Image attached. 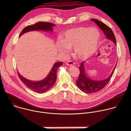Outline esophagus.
Listing matches in <instances>:
<instances>
[{"label": "esophagus", "instance_id": "1", "mask_svg": "<svg viewBox=\"0 0 131 131\" xmlns=\"http://www.w3.org/2000/svg\"><path fill=\"white\" fill-rule=\"evenodd\" d=\"M74 63L71 61H69L68 62H67V65L68 66H74Z\"/></svg>", "mask_w": 131, "mask_h": 131}]
</instances>
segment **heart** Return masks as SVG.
Instances as JSON below:
<instances>
[{
    "label": "heart",
    "mask_w": 131,
    "mask_h": 131,
    "mask_svg": "<svg viewBox=\"0 0 131 131\" xmlns=\"http://www.w3.org/2000/svg\"><path fill=\"white\" fill-rule=\"evenodd\" d=\"M100 34L97 29L90 27H77L68 30L62 40L57 42L60 52H68L74 47L76 57L81 60L91 57L97 51L100 41Z\"/></svg>",
    "instance_id": "b5f03b06"
}]
</instances>
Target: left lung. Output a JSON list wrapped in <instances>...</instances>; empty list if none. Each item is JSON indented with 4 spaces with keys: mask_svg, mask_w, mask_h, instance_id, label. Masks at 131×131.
Instances as JSON below:
<instances>
[{
    "mask_svg": "<svg viewBox=\"0 0 131 131\" xmlns=\"http://www.w3.org/2000/svg\"><path fill=\"white\" fill-rule=\"evenodd\" d=\"M91 20L96 24V25L102 30L107 39L110 40L116 46L115 37L111 29L103 23L97 19H91ZM85 61L80 63V66L79 67L80 73L79 78L76 81V84L78 87L82 91L86 93H94L101 91L106 85L110 81L111 78H112L117 62L111 74L107 78L101 80H94L89 77L85 71Z\"/></svg>",
    "mask_w": 131,
    "mask_h": 131,
    "instance_id": "left-lung-1",
    "label": "left lung"
}]
</instances>
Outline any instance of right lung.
<instances>
[{
    "label": "right lung",
    "instance_id": "add662e5",
    "mask_svg": "<svg viewBox=\"0 0 131 131\" xmlns=\"http://www.w3.org/2000/svg\"><path fill=\"white\" fill-rule=\"evenodd\" d=\"M56 26L53 24L48 22H38L32 26H28L25 28L20 34L19 37L25 33L32 31H43L47 32L53 31V28ZM63 64L62 62L55 63L48 75L40 81H31L23 77L18 72L21 81L29 89L37 93H42L48 91L54 84L57 79V72L58 69Z\"/></svg>",
    "mask_w": 131,
    "mask_h": 131
}]
</instances>
